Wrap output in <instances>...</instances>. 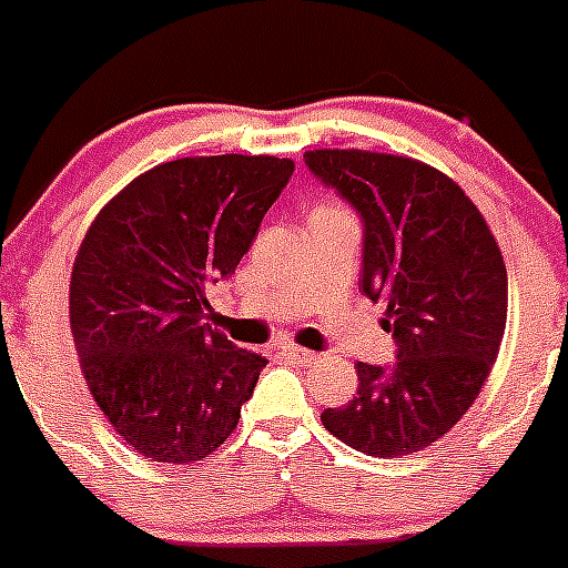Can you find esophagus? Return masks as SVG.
Here are the masks:
<instances>
[{
	"mask_svg": "<svg viewBox=\"0 0 568 568\" xmlns=\"http://www.w3.org/2000/svg\"><path fill=\"white\" fill-rule=\"evenodd\" d=\"M281 355L287 357V361H293V363H301V366H306V363H315V361H318V355H315V352H310V348L293 346V343H290V346L281 348Z\"/></svg>",
	"mask_w": 568,
	"mask_h": 568,
	"instance_id": "esophagus-1",
	"label": "esophagus"
}]
</instances>
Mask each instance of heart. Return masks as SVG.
Masks as SVG:
<instances>
[{
    "instance_id": "obj_1",
    "label": "heart",
    "mask_w": 568,
    "mask_h": 568,
    "mask_svg": "<svg viewBox=\"0 0 568 568\" xmlns=\"http://www.w3.org/2000/svg\"><path fill=\"white\" fill-rule=\"evenodd\" d=\"M312 213H346V207H341L337 202H321Z\"/></svg>"
}]
</instances>
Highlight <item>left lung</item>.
<instances>
[{
    "mask_svg": "<svg viewBox=\"0 0 568 568\" xmlns=\"http://www.w3.org/2000/svg\"><path fill=\"white\" fill-rule=\"evenodd\" d=\"M315 176L363 216L361 290L386 304L392 368L357 363V394L326 408L329 434L366 456L425 450L467 414L490 377L507 326V267L470 196L403 154L312 149Z\"/></svg>",
    "mask_w": 568,
    "mask_h": 568,
    "instance_id": "left-lung-1",
    "label": "left lung"
}]
</instances>
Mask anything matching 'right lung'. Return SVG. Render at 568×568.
<instances>
[{
	"instance_id": "add662e5",
	"label": "right lung",
	"mask_w": 568,
	"mask_h": 568,
	"mask_svg": "<svg viewBox=\"0 0 568 568\" xmlns=\"http://www.w3.org/2000/svg\"><path fill=\"white\" fill-rule=\"evenodd\" d=\"M295 163L180 158L98 211L70 275V329L92 399L149 462L194 465L236 430L262 355L202 324L205 284L236 270Z\"/></svg>"
}]
</instances>
